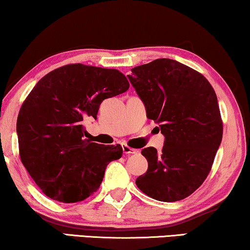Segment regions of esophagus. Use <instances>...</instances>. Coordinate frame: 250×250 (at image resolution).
<instances>
[{
    "label": "esophagus",
    "mask_w": 250,
    "mask_h": 250,
    "mask_svg": "<svg viewBox=\"0 0 250 250\" xmlns=\"http://www.w3.org/2000/svg\"><path fill=\"white\" fill-rule=\"evenodd\" d=\"M123 151H124L125 155H128V156L129 155H134V153H138V150L133 149V148H131V146H128L126 145L123 146Z\"/></svg>",
    "instance_id": "esophagus-1"
}]
</instances>
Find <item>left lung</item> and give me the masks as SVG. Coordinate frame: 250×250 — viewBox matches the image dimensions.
Segmentation results:
<instances>
[{
  "mask_svg": "<svg viewBox=\"0 0 250 250\" xmlns=\"http://www.w3.org/2000/svg\"><path fill=\"white\" fill-rule=\"evenodd\" d=\"M165 136L163 150L141 151L148 170L135 183L159 201L182 200L199 188L210 172L223 135L217 97L206 78L172 59L134 67L127 75Z\"/></svg>",
  "mask_w": 250,
  "mask_h": 250,
  "instance_id": "8db88e82",
  "label": "left lung"
}]
</instances>
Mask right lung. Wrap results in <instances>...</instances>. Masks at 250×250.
<instances>
[{"mask_svg":"<svg viewBox=\"0 0 250 250\" xmlns=\"http://www.w3.org/2000/svg\"><path fill=\"white\" fill-rule=\"evenodd\" d=\"M128 87L117 69L82 63L57 68L37 82L20 108L17 134L22 165L45 196L70 204L99 189L123 148L84 140V122L97 119L101 102Z\"/></svg>","mask_w":250,"mask_h":250,"instance_id":"add662e5","label":"right lung"}]
</instances>
